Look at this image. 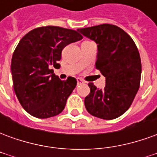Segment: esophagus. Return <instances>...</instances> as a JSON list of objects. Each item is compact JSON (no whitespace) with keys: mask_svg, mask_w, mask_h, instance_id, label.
<instances>
[{"mask_svg":"<svg viewBox=\"0 0 157 157\" xmlns=\"http://www.w3.org/2000/svg\"><path fill=\"white\" fill-rule=\"evenodd\" d=\"M76 80H77V85H82V84H84V83H85V82H84L82 78H77Z\"/></svg>","mask_w":157,"mask_h":157,"instance_id":"esophagus-1","label":"esophagus"}]
</instances>
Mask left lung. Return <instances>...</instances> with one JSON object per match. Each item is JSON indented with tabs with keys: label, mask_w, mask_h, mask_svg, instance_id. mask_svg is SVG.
<instances>
[{
	"label": "left lung",
	"mask_w": 157,
	"mask_h": 157,
	"mask_svg": "<svg viewBox=\"0 0 157 157\" xmlns=\"http://www.w3.org/2000/svg\"><path fill=\"white\" fill-rule=\"evenodd\" d=\"M77 31L98 44L96 68L106 78L103 89L89 83L86 109L97 118H118L129 109L140 88L141 60L138 48L131 37L115 25L101 24Z\"/></svg>",
	"instance_id": "8db88e82"
}]
</instances>
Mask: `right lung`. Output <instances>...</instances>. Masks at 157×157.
<instances>
[{"mask_svg": "<svg viewBox=\"0 0 157 157\" xmlns=\"http://www.w3.org/2000/svg\"><path fill=\"white\" fill-rule=\"evenodd\" d=\"M82 39L75 30L47 26L33 29L20 40L11 71L16 96L29 114L47 118L64 110L77 82L71 76L61 81L52 67L59 68L63 48Z\"/></svg>", "mask_w": 157, "mask_h": 157, "instance_id": "1", "label": "right lung"}]
</instances>
